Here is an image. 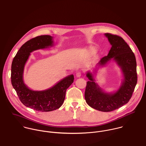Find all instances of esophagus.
Returning <instances> with one entry per match:
<instances>
[{"label":"esophagus","instance_id":"esophagus-1","mask_svg":"<svg viewBox=\"0 0 146 146\" xmlns=\"http://www.w3.org/2000/svg\"><path fill=\"white\" fill-rule=\"evenodd\" d=\"M81 75H82V74H81L80 72H78L76 73V76L78 78H80V77L81 76Z\"/></svg>","mask_w":146,"mask_h":146}]
</instances>
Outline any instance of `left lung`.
<instances>
[{"instance_id":"1","label":"left lung","mask_w":146,"mask_h":146,"mask_svg":"<svg viewBox=\"0 0 146 146\" xmlns=\"http://www.w3.org/2000/svg\"><path fill=\"white\" fill-rule=\"evenodd\" d=\"M104 35L112 47L107 56L103 57L98 63V67L104 66L112 59L120 67L124 79L115 92H104L95 82L93 74L88 72L86 76L90 80L87 82L84 97L91 107L110 112L127 104L131 99L137 80L136 62L132 50L121 37L110 33Z\"/></svg>"}]
</instances>
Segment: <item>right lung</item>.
I'll use <instances>...</instances> for the list:
<instances>
[{"label":"right lung","mask_w":146,"mask_h":146,"mask_svg":"<svg viewBox=\"0 0 146 146\" xmlns=\"http://www.w3.org/2000/svg\"><path fill=\"white\" fill-rule=\"evenodd\" d=\"M52 37L41 35L26 42L18 51L11 65V83L21 102L26 107L42 112H48L59 108L64 102L67 89L74 80L70 75L51 88L44 91H33L24 83L25 66L30 53L34 51L53 46Z\"/></svg>","instance_id":"right-lung-1"}]
</instances>
